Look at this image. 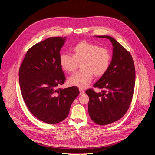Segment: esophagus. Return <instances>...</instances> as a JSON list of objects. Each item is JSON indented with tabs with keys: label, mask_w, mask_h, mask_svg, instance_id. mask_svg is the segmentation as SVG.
Instances as JSON below:
<instances>
[{
	"label": "esophagus",
	"mask_w": 155,
	"mask_h": 155,
	"mask_svg": "<svg viewBox=\"0 0 155 155\" xmlns=\"http://www.w3.org/2000/svg\"><path fill=\"white\" fill-rule=\"evenodd\" d=\"M79 91H80V95H82V94H83L84 93V90H83V89H81V88H80V89H79Z\"/></svg>",
	"instance_id": "1"
}]
</instances>
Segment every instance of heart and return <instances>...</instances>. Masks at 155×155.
Returning <instances> with one entry per match:
<instances>
[{"label": "heart", "mask_w": 155, "mask_h": 155, "mask_svg": "<svg viewBox=\"0 0 155 155\" xmlns=\"http://www.w3.org/2000/svg\"><path fill=\"white\" fill-rule=\"evenodd\" d=\"M72 55L63 53L59 56L61 67L65 72H74L81 63V71L68 79L72 86L86 87L91 82L93 75L99 77L104 75L110 67L112 55L110 51L96 44L81 41L75 45Z\"/></svg>", "instance_id": "heart-1"}]
</instances>
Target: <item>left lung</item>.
I'll return each mask as SVG.
<instances>
[{"label":"left lung","mask_w":155,"mask_h":155,"mask_svg":"<svg viewBox=\"0 0 155 155\" xmlns=\"http://www.w3.org/2000/svg\"><path fill=\"white\" fill-rule=\"evenodd\" d=\"M95 37L111 41L113 54L108 69L94 84L103 91H86L90 98L88 113L96 124L107 125L119 120L128 110L134 90L136 71L130 54L115 38L108 35Z\"/></svg>","instance_id":"obj_1"}]
</instances>
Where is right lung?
<instances>
[{
  "label": "right lung",
  "instance_id": "1",
  "mask_svg": "<svg viewBox=\"0 0 155 155\" xmlns=\"http://www.w3.org/2000/svg\"><path fill=\"white\" fill-rule=\"evenodd\" d=\"M66 37H49L27 52L19 71L22 96L30 112L48 124L63 121L79 95L78 87L58 88L65 77L59 64Z\"/></svg>",
  "mask_w": 155,
  "mask_h": 155
}]
</instances>
